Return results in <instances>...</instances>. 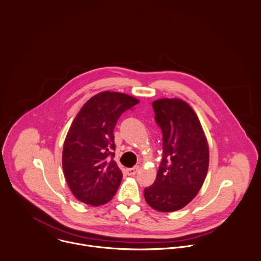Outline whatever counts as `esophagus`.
Returning <instances> with one entry per match:
<instances>
[{"label": "esophagus", "mask_w": 261, "mask_h": 261, "mask_svg": "<svg viewBox=\"0 0 261 261\" xmlns=\"http://www.w3.org/2000/svg\"><path fill=\"white\" fill-rule=\"evenodd\" d=\"M138 170H139V167H138V166H136V167H134V168H130V169H127V170H126V173H127V175L133 176V175H135L136 173L138 172Z\"/></svg>", "instance_id": "esophagus-1"}]
</instances>
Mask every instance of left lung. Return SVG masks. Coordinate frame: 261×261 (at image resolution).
I'll return each mask as SVG.
<instances>
[{"mask_svg": "<svg viewBox=\"0 0 261 261\" xmlns=\"http://www.w3.org/2000/svg\"><path fill=\"white\" fill-rule=\"evenodd\" d=\"M152 108L163 133V159L153 185L144 189V199L160 212H173L186 207L201 190L209 167V145L188 102L161 98Z\"/></svg>", "mask_w": 261, "mask_h": 261, "instance_id": "1", "label": "left lung"}]
</instances>
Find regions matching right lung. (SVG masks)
Here are the masks:
<instances>
[{
	"mask_svg": "<svg viewBox=\"0 0 261 261\" xmlns=\"http://www.w3.org/2000/svg\"><path fill=\"white\" fill-rule=\"evenodd\" d=\"M139 102L128 94L100 92L87 101L66 134L62 150L63 173L72 195L99 206L116 195L123 178L114 161V129L121 115Z\"/></svg>",
	"mask_w": 261,
	"mask_h": 261,
	"instance_id": "1",
	"label": "right lung"
}]
</instances>
